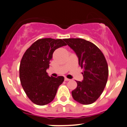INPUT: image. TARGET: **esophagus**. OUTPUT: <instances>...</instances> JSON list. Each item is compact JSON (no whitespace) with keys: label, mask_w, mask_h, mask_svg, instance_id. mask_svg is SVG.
Instances as JSON below:
<instances>
[{"label":"esophagus","mask_w":127,"mask_h":127,"mask_svg":"<svg viewBox=\"0 0 127 127\" xmlns=\"http://www.w3.org/2000/svg\"><path fill=\"white\" fill-rule=\"evenodd\" d=\"M69 80H70V79H68V78H65V81H69Z\"/></svg>","instance_id":"obj_1"}]
</instances>
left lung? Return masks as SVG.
<instances>
[{"instance_id":"8db88e82","label":"left lung","mask_w":127,"mask_h":127,"mask_svg":"<svg viewBox=\"0 0 127 127\" xmlns=\"http://www.w3.org/2000/svg\"><path fill=\"white\" fill-rule=\"evenodd\" d=\"M64 40L73 49L84 69L82 82L72 92L75 100L84 105L93 103L100 97L107 84L108 67L103 53L92 42L83 38H65Z\"/></svg>"}]
</instances>
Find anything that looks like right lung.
I'll use <instances>...</instances> for the list:
<instances>
[{"label": "right lung", "mask_w": 127, "mask_h": 127, "mask_svg": "<svg viewBox=\"0 0 127 127\" xmlns=\"http://www.w3.org/2000/svg\"><path fill=\"white\" fill-rule=\"evenodd\" d=\"M64 45L67 44L62 39L40 38L24 53L19 67V77L27 96L35 104L45 105L50 103L64 80L62 76L49 77L46 72L54 52Z\"/></svg>", "instance_id": "1"}]
</instances>
